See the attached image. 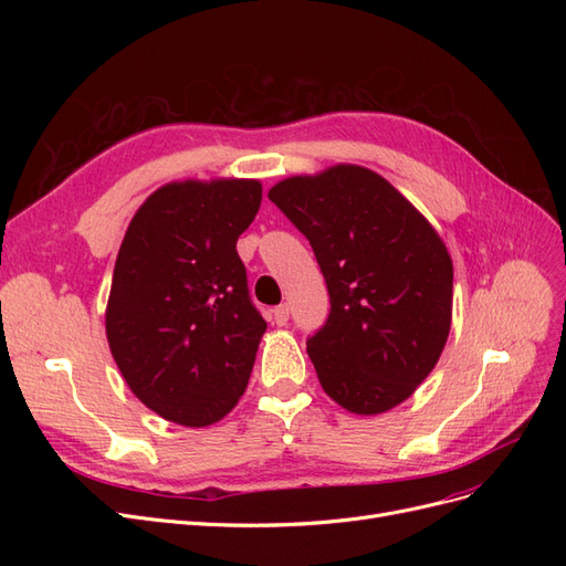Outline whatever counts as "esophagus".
Here are the masks:
<instances>
[{"instance_id": "34e87169", "label": "esophagus", "mask_w": 566, "mask_h": 566, "mask_svg": "<svg viewBox=\"0 0 566 566\" xmlns=\"http://www.w3.org/2000/svg\"><path fill=\"white\" fill-rule=\"evenodd\" d=\"M290 318V306L287 304H279L276 310H271V321L276 325H285Z\"/></svg>"}]
</instances>
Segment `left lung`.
<instances>
[{
	"instance_id": "left-lung-1",
	"label": "left lung",
	"mask_w": 566,
	"mask_h": 566,
	"mask_svg": "<svg viewBox=\"0 0 566 566\" xmlns=\"http://www.w3.org/2000/svg\"><path fill=\"white\" fill-rule=\"evenodd\" d=\"M269 200L310 241L331 314L306 337L321 387L358 416L406 401L447 345L453 264L437 231L366 167L276 184Z\"/></svg>"
}]
</instances>
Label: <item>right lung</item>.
Listing matches in <instances>:
<instances>
[{"label":"right lung","instance_id":"add662e5","mask_svg":"<svg viewBox=\"0 0 566 566\" xmlns=\"http://www.w3.org/2000/svg\"><path fill=\"white\" fill-rule=\"evenodd\" d=\"M260 202L252 179L167 184L119 245L108 345L136 399L165 420L212 424L248 387L266 321L235 243Z\"/></svg>","mask_w":566,"mask_h":566}]
</instances>
